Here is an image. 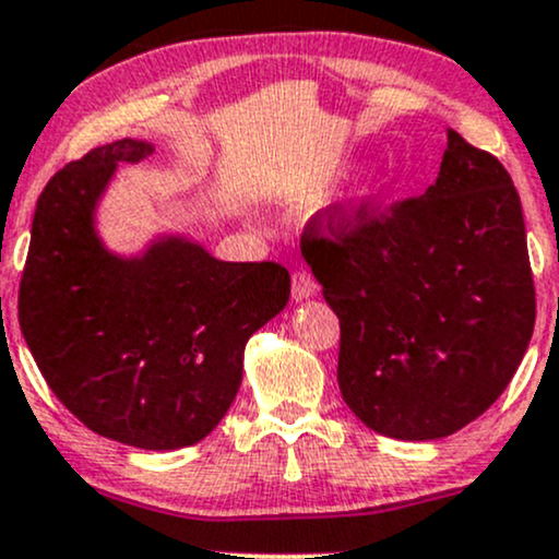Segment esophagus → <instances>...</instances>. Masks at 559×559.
I'll return each mask as SVG.
<instances>
[{"label":"esophagus","instance_id":"1","mask_svg":"<svg viewBox=\"0 0 559 559\" xmlns=\"http://www.w3.org/2000/svg\"><path fill=\"white\" fill-rule=\"evenodd\" d=\"M317 295V280L306 272V269H295L293 272V300H308Z\"/></svg>","mask_w":559,"mask_h":559}]
</instances>
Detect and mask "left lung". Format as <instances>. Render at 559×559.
<instances>
[{"label": "left lung", "instance_id": "obj_1", "mask_svg": "<svg viewBox=\"0 0 559 559\" xmlns=\"http://www.w3.org/2000/svg\"><path fill=\"white\" fill-rule=\"evenodd\" d=\"M300 251L340 319V392L377 435H455L526 356L536 293L521 199L455 130L424 195L321 212Z\"/></svg>", "mask_w": 559, "mask_h": 559}]
</instances>
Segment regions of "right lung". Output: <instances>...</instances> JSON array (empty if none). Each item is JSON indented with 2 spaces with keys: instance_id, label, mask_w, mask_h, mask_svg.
<instances>
[{
  "instance_id": "obj_1",
  "label": "right lung",
  "mask_w": 559,
  "mask_h": 559,
  "mask_svg": "<svg viewBox=\"0 0 559 559\" xmlns=\"http://www.w3.org/2000/svg\"><path fill=\"white\" fill-rule=\"evenodd\" d=\"M154 151L122 138L46 182L17 317L46 384L96 435L141 450L201 442L242 382V350L290 298L274 261L214 259L186 235L135 255L104 246L96 209L120 164Z\"/></svg>"
}]
</instances>
